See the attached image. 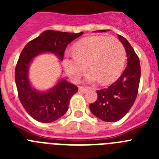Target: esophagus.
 <instances>
[{
	"label": "esophagus",
	"instance_id": "1",
	"mask_svg": "<svg viewBox=\"0 0 159 159\" xmlns=\"http://www.w3.org/2000/svg\"><path fill=\"white\" fill-rule=\"evenodd\" d=\"M88 88H84V87H80V88H79V91L80 92H88Z\"/></svg>",
	"mask_w": 159,
	"mask_h": 159
}]
</instances>
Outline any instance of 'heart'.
<instances>
[{
    "instance_id": "obj_1",
    "label": "heart",
    "mask_w": 159,
    "mask_h": 159,
    "mask_svg": "<svg viewBox=\"0 0 159 159\" xmlns=\"http://www.w3.org/2000/svg\"><path fill=\"white\" fill-rule=\"evenodd\" d=\"M126 60V49L116 37L92 36L84 37L74 45V55L66 57L64 65L74 81L80 80L89 69L86 81L110 84L121 75Z\"/></svg>"
}]
</instances>
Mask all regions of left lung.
<instances>
[{"instance_id": "8db88e82", "label": "left lung", "mask_w": 159, "mask_h": 159, "mask_svg": "<svg viewBox=\"0 0 159 159\" xmlns=\"http://www.w3.org/2000/svg\"><path fill=\"white\" fill-rule=\"evenodd\" d=\"M118 37L126 49L127 66L121 76L111 86L96 91V101L90 104L92 113L105 122H116L126 116L135 101L140 82L141 68L139 57L123 36L119 35Z\"/></svg>"}]
</instances>
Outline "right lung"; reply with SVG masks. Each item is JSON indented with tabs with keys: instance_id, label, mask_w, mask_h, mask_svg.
<instances>
[{
	"instance_id": "add662e5",
	"label": "right lung",
	"mask_w": 159,
	"mask_h": 159,
	"mask_svg": "<svg viewBox=\"0 0 159 159\" xmlns=\"http://www.w3.org/2000/svg\"><path fill=\"white\" fill-rule=\"evenodd\" d=\"M83 33L44 31L38 37L29 42L20 55L15 68L18 96L27 113L40 123H52L62 117L68 109L71 98L78 92V88L65 79H61L48 92L36 91L31 86L29 80L31 61L43 52L57 55L62 60L67 44Z\"/></svg>"
}]
</instances>
